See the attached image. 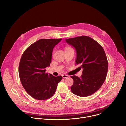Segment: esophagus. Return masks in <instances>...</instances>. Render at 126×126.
Segmentation results:
<instances>
[{"mask_svg": "<svg viewBox=\"0 0 126 126\" xmlns=\"http://www.w3.org/2000/svg\"><path fill=\"white\" fill-rule=\"evenodd\" d=\"M68 75H62V77H63V78H64V79H65V78H68Z\"/></svg>", "mask_w": 126, "mask_h": 126, "instance_id": "1", "label": "esophagus"}]
</instances>
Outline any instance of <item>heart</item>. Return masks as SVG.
Segmentation results:
<instances>
[{
    "instance_id": "heart-1",
    "label": "heart",
    "mask_w": 126,
    "mask_h": 126,
    "mask_svg": "<svg viewBox=\"0 0 126 126\" xmlns=\"http://www.w3.org/2000/svg\"><path fill=\"white\" fill-rule=\"evenodd\" d=\"M70 48V47H65V49H66V48Z\"/></svg>"
}]
</instances>
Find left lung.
Wrapping results in <instances>:
<instances>
[{"label":"left lung","mask_w":126,"mask_h":126,"mask_svg":"<svg viewBox=\"0 0 126 126\" xmlns=\"http://www.w3.org/2000/svg\"><path fill=\"white\" fill-rule=\"evenodd\" d=\"M66 42L76 49V64L83 68L81 78L70 76L74 84L71 92L79 96L94 94L103 84L107 76L108 64L102 46L91 38L82 36L66 39Z\"/></svg>","instance_id":"obj_1"}]
</instances>
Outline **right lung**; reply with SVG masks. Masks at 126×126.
Returning <instances> with one entry per match:
<instances>
[{
	"mask_svg": "<svg viewBox=\"0 0 126 126\" xmlns=\"http://www.w3.org/2000/svg\"><path fill=\"white\" fill-rule=\"evenodd\" d=\"M62 39H42L31 45L22 55L19 65L20 80L27 93L38 100L54 95L62 77L46 73L53 48Z\"/></svg>",
	"mask_w": 126,
	"mask_h": 126,
	"instance_id": "obj_1",
	"label": "right lung"
}]
</instances>
